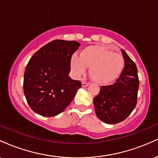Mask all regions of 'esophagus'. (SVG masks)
<instances>
[{"label": "esophagus", "mask_w": 158, "mask_h": 158, "mask_svg": "<svg viewBox=\"0 0 158 158\" xmlns=\"http://www.w3.org/2000/svg\"><path fill=\"white\" fill-rule=\"evenodd\" d=\"M81 85H82V87H88L89 86L90 83L86 82V81H82V82H81Z\"/></svg>", "instance_id": "1"}]
</instances>
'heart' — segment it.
<instances>
[{
	"label": "heart",
	"instance_id": "b5f03b06",
	"mask_svg": "<svg viewBox=\"0 0 158 158\" xmlns=\"http://www.w3.org/2000/svg\"><path fill=\"white\" fill-rule=\"evenodd\" d=\"M70 68L77 77L84 75L90 68V76L96 83L106 85L113 82L122 72L124 60L121 54L112 52L106 47L90 45L83 49L80 56L70 57Z\"/></svg>",
	"mask_w": 158,
	"mask_h": 158
}]
</instances>
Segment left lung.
<instances>
[{
  "label": "left lung",
  "instance_id": "obj_1",
  "mask_svg": "<svg viewBox=\"0 0 158 158\" xmlns=\"http://www.w3.org/2000/svg\"><path fill=\"white\" fill-rule=\"evenodd\" d=\"M125 66L113 85L102 86L94 98L97 117L107 124H116L127 118L137 105L139 79L137 68L126 51L121 50Z\"/></svg>",
  "mask_w": 158,
  "mask_h": 158
}]
</instances>
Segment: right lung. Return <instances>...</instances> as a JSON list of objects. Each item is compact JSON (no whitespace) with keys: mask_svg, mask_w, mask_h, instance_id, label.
Segmentation results:
<instances>
[{"mask_svg":"<svg viewBox=\"0 0 158 158\" xmlns=\"http://www.w3.org/2000/svg\"><path fill=\"white\" fill-rule=\"evenodd\" d=\"M80 44L75 41L54 40L32 56L23 77V93L31 109L39 115L54 117L69 106L79 81L69 77L70 57Z\"/></svg>","mask_w":158,"mask_h":158,"instance_id":"right-lung-1","label":"right lung"}]
</instances>
